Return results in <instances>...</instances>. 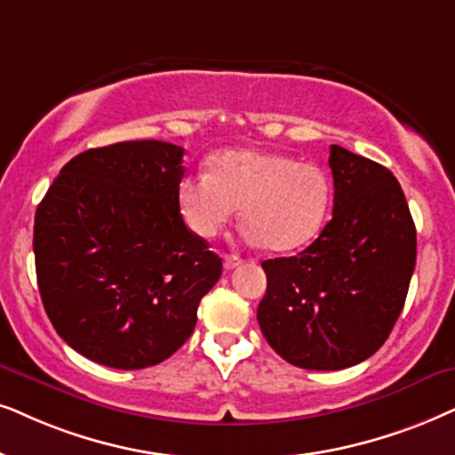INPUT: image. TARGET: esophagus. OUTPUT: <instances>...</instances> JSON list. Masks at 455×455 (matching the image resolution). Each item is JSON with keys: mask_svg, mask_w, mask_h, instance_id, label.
Returning a JSON list of instances; mask_svg holds the SVG:
<instances>
[{"mask_svg": "<svg viewBox=\"0 0 455 455\" xmlns=\"http://www.w3.org/2000/svg\"><path fill=\"white\" fill-rule=\"evenodd\" d=\"M224 268L227 270H233L235 267H239L241 264V258L239 256H233V254H228V256H224Z\"/></svg>", "mask_w": 455, "mask_h": 455, "instance_id": "34e87169", "label": "esophagus"}]
</instances>
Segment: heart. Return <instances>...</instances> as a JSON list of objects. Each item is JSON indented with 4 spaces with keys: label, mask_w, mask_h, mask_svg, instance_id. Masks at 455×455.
Listing matches in <instances>:
<instances>
[{
    "label": "heart",
    "mask_w": 455,
    "mask_h": 455,
    "mask_svg": "<svg viewBox=\"0 0 455 455\" xmlns=\"http://www.w3.org/2000/svg\"><path fill=\"white\" fill-rule=\"evenodd\" d=\"M325 172L308 161L264 148H231L178 185V210L197 237L212 239L241 208L245 237L290 251L317 237L330 210Z\"/></svg>",
    "instance_id": "heart-1"
}]
</instances>
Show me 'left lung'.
Segmentation results:
<instances>
[{
    "label": "left lung",
    "mask_w": 455,
    "mask_h": 455,
    "mask_svg": "<svg viewBox=\"0 0 455 455\" xmlns=\"http://www.w3.org/2000/svg\"><path fill=\"white\" fill-rule=\"evenodd\" d=\"M333 214L298 256L264 260L258 323L287 363L333 371L387 342L416 267V224L393 172L330 147Z\"/></svg>",
    "instance_id": "left-lung-1"
}]
</instances>
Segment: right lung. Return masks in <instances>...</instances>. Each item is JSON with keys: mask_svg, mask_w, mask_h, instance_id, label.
<instances>
[{"mask_svg": "<svg viewBox=\"0 0 455 455\" xmlns=\"http://www.w3.org/2000/svg\"><path fill=\"white\" fill-rule=\"evenodd\" d=\"M185 148L128 140L79 153L36 212L45 313L79 355L142 370L188 340L222 258L178 210Z\"/></svg>", "mask_w": 455, "mask_h": 455, "instance_id": "1", "label": "right lung"}]
</instances>
